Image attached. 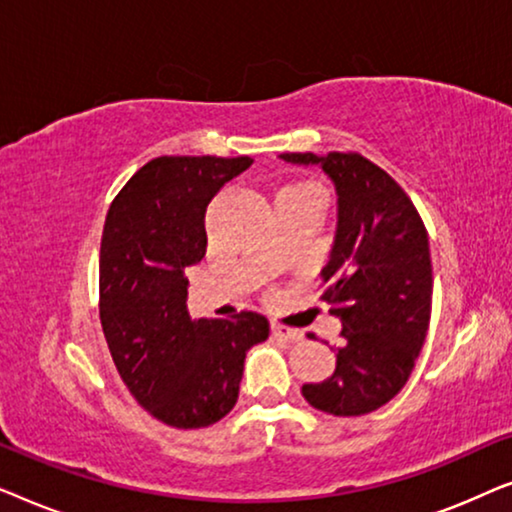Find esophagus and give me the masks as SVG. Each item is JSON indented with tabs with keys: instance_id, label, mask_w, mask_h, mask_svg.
Instances as JSON below:
<instances>
[{
	"instance_id": "34e87169",
	"label": "esophagus",
	"mask_w": 512,
	"mask_h": 512,
	"mask_svg": "<svg viewBox=\"0 0 512 512\" xmlns=\"http://www.w3.org/2000/svg\"><path fill=\"white\" fill-rule=\"evenodd\" d=\"M272 333H275L277 338L286 340V342H298V340H303V333L296 331V328H289V326H282V324H272Z\"/></svg>"
}]
</instances>
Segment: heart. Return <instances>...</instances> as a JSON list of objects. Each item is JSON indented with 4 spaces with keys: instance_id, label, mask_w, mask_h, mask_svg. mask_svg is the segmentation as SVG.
Returning <instances> with one entry per match:
<instances>
[{
    "instance_id": "b5f03b06",
    "label": "heart",
    "mask_w": 512,
    "mask_h": 512,
    "mask_svg": "<svg viewBox=\"0 0 512 512\" xmlns=\"http://www.w3.org/2000/svg\"><path fill=\"white\" fill-rule=\"evenodd\" d=\"M284 191H319V188L314 186V184H307V181H300V184H289V186H284L282 191H279V193H284Z\"/></svg>"
}]
</instances>
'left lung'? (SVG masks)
Returning a JSON list of instances; mask_svg holds the SVG:
<instances>
[{"label":"left lung","mask_w":512,"mask_h":512,"mask_svg":"<svg viewBox=\"0 0 512 512\" xmlns=\"http://www.w3.org/2000/svg\"><path fill=\"white\" fill-rule=\"evenodd\" d=\"M317 165L338 193V228L321 270V300L345 345L331 377L303 384L305 401L335 417L368 415L405 387L431 319L429 235L408 193L361 153H282Z\"/></svg>","instance_id":"1"}]
</instances>
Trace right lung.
Returning a JSON list of instances; mask_svg holds the SVG:
<instances>
[{"mask_svg":"<svg viewBox=\"0 0 512 512\" xmlns=\"http://www.w3.org/2000/svg\"><path fill=\"white\" fill-rule=\"evenodd\" d=\"M249 156H163L111 202L100 247V321L118 375L167 426L202 429L235 408L247 352L268 340L258 312L191 319L186 268L207 251L205 212Z\"/></svg>","mask_w":512,"mask_h":512,"instance_id":"right-lung-1","label":"right lung"}]
</instances>
